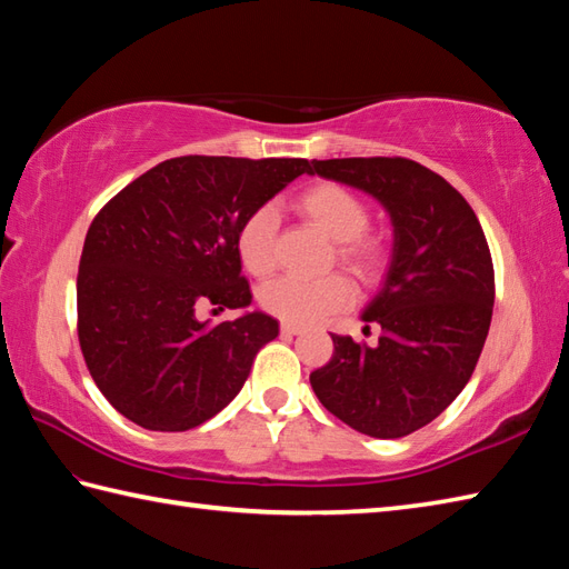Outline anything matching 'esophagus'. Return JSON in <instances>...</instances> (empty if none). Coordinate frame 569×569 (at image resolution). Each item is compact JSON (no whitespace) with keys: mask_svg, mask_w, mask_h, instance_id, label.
<instances>
[{"mask_svg":"<svg viewBox=\"0 0 569 569\" xmlns=\"http://www.w3.org/2000/svg\"><path fill=\"white\" fill-rule=\"evenodd\" d=\"M281 332H283V335H288V337L300 335V332H303V325H296V322H281Z\"/></svg>","mask_w":569,"mask_h":569,"instance_id":"1","label":"esophagus"}]
</instances>
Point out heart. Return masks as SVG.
<instances>
[{"instance_id": "obj_1", "label": "heart", "mask_w": 569, "mask_h": 569, "mask_svg": "<svg viewBox=\"0 0 569 569\" xmlns=\"http://www.w3.org/2000/svg\"><path fill=\"white\" fill-rule=\"evenodd\" d=\"M296 210L330 237L332 259L359 278L371 283L386 263V237L369 227V204L342 183H318L300 192ZM278 220L271 208L249 212L237 232V253L251 276H269L276 266ZM352 286L340 273L322 278L281 276L259 291L266 312L286 322H312L352 303Z\"/></svg>"}]
</instances>
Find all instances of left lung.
Segmentation results:
<instances>
[{"label": "left lung", "instance_id": "left-lung-1", "mask_svg": "<svg viewBox=\"0 0 569 569\" xmlns=\"http://www.w3.org/2000/svg\"><path fill=\"white\" fill-rule=\"evenodd\" d=\"M308 173L369 192L393 222L389 273L361 316L367 330L379 325V342L332 335L312 391L349 428L403 438L455 401L485 349L493 310L485 229L442 176L401 156L312 161Z\"/></svg>", "mask_w": 569, "mask_h": 569}]
</instances>
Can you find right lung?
I'll list each match as a JSON object with an SVG mask.
<instances>
[{
  "mask_svg": "<svg viewBox=\"0 0 569 569\" xmlns=\"http://www.w3.org/2000/svg\"><path fill=\"white\" fill-rule=\"evenodd\" d=\"M306 171V159L180 156L131 180L94 217L78 269V340L124 418L183 432L241 391L278 322L244 312L210 325L198 312L251 303L239 227Z\"/></svg>",
  "mask_w": 569,
  "mask_h": 569,
  "instance_id": "right-lung-1",
  "label": "right lung"
}]
</instances>
